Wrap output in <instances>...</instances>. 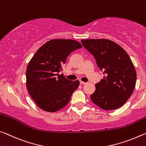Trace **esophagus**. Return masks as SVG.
I'll use <instances>...</instances> for the list:
<instances>
[{"label": "esophagus", "instance_id": "34e87169", "mask_svg": "<svg viewBox=\"0 0 146 146\" xmlns=\"http://www.w3.org/2000/svg\"><path fill=\"white\" fill-rule=\"evenodd\" d=\"M80 84H86V82H83V81H80Z\"/></svg>", "mask_w": 146, "mask_h": 146}]
</instances>
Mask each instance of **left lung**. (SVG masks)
Returning a JSON list of instances; mask_svg holds the SVG:
<instances>
[{
	"instance_id": "left-lung-1",
	"label": "left lung",
	"mask_w": 146,
	"mask_h": 146,
	"mask_svg": "<svg viewBox=\"0 0 146 146\" xmlns=\"http://www.w3.org/2000/svg\"><path fill=\"white\" fill-rule=\"evenodd\" d=\"M84 47L96 59L104 77L96 84L92 102L106 110L123 106L133 94L136 73L128 54L114 41L105 39L82 40Z\"/></svg>"
}]
</instances>
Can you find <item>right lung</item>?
Wrapping results in <instances>:
<instances>
[{"instance_id":"add662e5","label":"right lung","mask_w":146,"mask_h":146,"mask_svg":"<svg viewBox=\"0 0 146 146\" xmlns=\"http://www.w3.org/2000/svg\"><path fill=\"white\" fill-rule=\"evenodd\" d=\"M82 47L75 40H52L41 46L32 57L26 71L27 87L41 109L54 112L69 102L80 82L67 79L60 73L67 57Z\"/></svg>"}]
</instances>
